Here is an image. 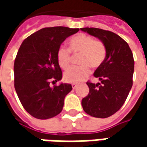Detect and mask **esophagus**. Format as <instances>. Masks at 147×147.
Masks as SVG:
<instances>
[{"instance_id": "obj_1", "label": "esophagus", "mask_w": 147, "mask_h": 147, "mask_svg": "<svg viewBox=\"0 0 147 147\" xmlns=\"http://www.w3.org/2000/svg\"><path fill=\"white\" fill-rule=\"evenodd\" d=\"M72 88H73V89H75V88H78V85L75 84V83H73V84H72Z\"/></svg>"}]
</instances>
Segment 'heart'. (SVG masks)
<instances>
[{
	"instance_id": "1",
	"label": "heart",
	"mask_w": 147,
	"mask_h": 147,
	"mask_svg": "<svg viewBox=\"0 0 147 147\" xmlns=\"http://www.w3.org/2000/svg\"><path fill=\"white\" fill-rule=\"evenodd\" d=\"M69 50L73 53L81 54L79 58V67H73L64 74V79L67 82L78 83L85 80L90 74L89 67L97 69L104 62L106 51L103 43L95 41L94 38L83 33L73 37L69 42ZM56 59L59 66L66 69L71 62L70 52L69 50L60 47L56 51Z\"/></svg>"
}]
</instances>
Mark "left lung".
<instances>
[{"mask_svg":"<svg viewBox=\"0 0 147 147\" xmlns=\"http://www.w3.org/2000/svg\"><path fill=\"white\" fill-rule=\"evenodd\" d=\"M82 32L97 37L103 43L106 55L103 64L94 72L100 82H87L89 93L82 100L83 110L96 118H107L125 102L133 86V52L121 37L96 28H83Z\"/></svg>","mask_w":147,"mask_h":147,"instance_id":"8db88e82","label":"left lung"}]
</instances>
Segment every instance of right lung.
I'll return each instance as SVG.
<instances>
[{"instance_id":"right-lung-1","label":"right lung","mask_w":147,"mask_h":147,"mask_svg":"<svg viewBox=\"0 0 147 147\" xmlns=\"http://www.w3.org/2000/svg\"><path fill=\"white\" fill-rule=\"evenodd\" d=\"M78 30L67 27L45 28L27 37L20 46L14 60V88L24 108L36 119H47L63 110L65 96L72 86L61 82L51 88L50 83L62 78L57 50Z\"/></svg>"}]
</instances>
